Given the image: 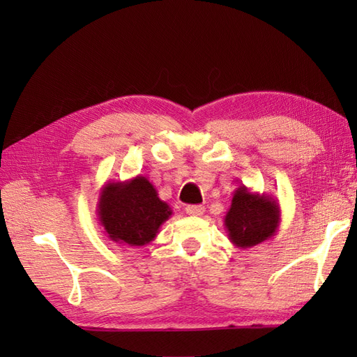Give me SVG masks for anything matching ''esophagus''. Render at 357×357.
<instances>
[{
    "label": "esophagus",
    "mask_w": 357,
    "mask_h": 357,
    "mask_svg": "<svg viewBox=\"0 0 357 357\" xmlns=\"http://www.w3.org/2000/svg\"><path fill=\"white\" fill-rule=\"evenodd\" d=\"M186 213L189 215H202L205 213V208L202 207V205H188Z\"/></svg>",
    "instance_id": "34e87169"
}]
</instances>
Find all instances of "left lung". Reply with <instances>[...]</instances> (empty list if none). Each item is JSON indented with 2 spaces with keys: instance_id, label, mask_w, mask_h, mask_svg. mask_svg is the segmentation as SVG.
I'll list each match as a JSON object with an SVG mask.
<instances>
[{
  "instance_id": "obj_1",
  "label": "left lung",
  "mask_w": 357,
  "mask_h": 357,
  "mask_svg": "<svg viewBox=\"0 0 357 357\" xmlns=\"http://www.w3.org/2000/svg\"><path fill=\"white\" fill-rule=\"evenodd\" d=\"M282 222V210L268 193L253 192L241 185L236 188L231 207L225 215V228L231 243L238 248H250L271 240Z\"/></svg>"
}]
</instances>
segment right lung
Returning <instances> with one entry per match:
<instances>
[{
  "instance_id": "right-lung-1",
  "label": "right lung",
  "mask_w": 357,
  "mask_h": 357,
  "mask_svg": "<svg viewBox=\"0 0 357 357\" xmlns=\"http://www.w3.org/2000/svg\"><path fill=\"white\" fill-rule=\"evenodd\" d=\"M96 213L112 241L142 247L156 238L172 210L158 197L152 183L137 176L125 181H107L101 188Z\"/></svg>"
}]
</instances>
